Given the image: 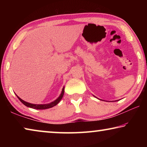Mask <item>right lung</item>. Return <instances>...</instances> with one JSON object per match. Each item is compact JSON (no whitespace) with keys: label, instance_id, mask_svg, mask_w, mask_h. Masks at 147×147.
Segmentation results:
<instances>
[{"label":"right lung","instance_id":"right-lung-1","mask_svg":"<svg viewBox=\"0 0 147 147\" xmlns=\"http://www.w3.org/2000/svg\"><path fill=\"white\" fill-rule=\"evenodd\" d=\"M63 94H64V87L63 88V89H62L61 93L60 94V95L58 96V98H56L55 100L52 102H51V103L45 104H31V103L27 102L22 100V99L21 98H19V96L17 95V94L16 95L17 96V98H19V100L21 101V102L24 104V105H25L26 106L28 107V108H31L36 109H45L53 108V106H55L56 105H57V104L59 102V101L61 100V98H63Z\"/></svg>","mask_w":147,"mask_h":147}]
</instances>
